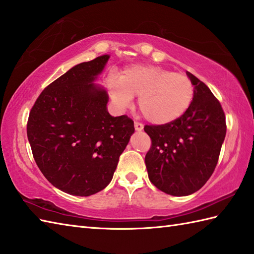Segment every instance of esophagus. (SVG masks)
<instances>
[{
  "mask_svg": "<svg viewBox=\"0 0 254 254\" xmlns=\"http://www.w3.org/2000/svg\"><path fill=\"white\" fill-rule=\"evenodd\" d=\"M134 127H135L136 131H142L143 127H144V126L141 122H135V123H134Z\"/></svg>",
  "mask_w": 254,
  "mask_h": 254,
  "instance_id": "1",
  "label": "esophagus"
}]
</instances>
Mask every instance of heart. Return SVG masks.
I'll list each match as a JSON object with an SVG mask.
<instances>
[{
    "label": "heart",
    "instance_id": "heart-1",
    "mask_svg": "<svg viewBox=\"0 0 254 254\" xmlns=\"http://www.w3.org/2000/svg\"><path fill=\"white\" fill-rule=\"evenodd\" d=\"M108 87L113 100L127 107L134 96L143 117L154 124H167L181 118L190 108L194 86L190 77L156 65H132L119 79L110 77Z\"/></svg>",
    "mask_w": 254,
    "mask_h": 254
}]
</instances>
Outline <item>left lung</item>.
Returning a JSON list of instances; mask_svg holds the SVG:
<instances>
[{
	"mask_svg": "<svg viewBox=\"0 0 254 254\" xmlns=\"http://www.w3.org/2000/svg\"><path fill=\"white\" fill-rule=\"evenodd\" d=\"M194 85L190 108L176 121L145 126L152 139L145 156L148 178L167 194L185 196L199 190L213 175L226 136L222 105L202 80L188 72Z\"/></svg>",
	"mask_w": 254,
	"mask_h": 254,
	"instance_id": "1",
	"label": "left lung"
}]
</instances>
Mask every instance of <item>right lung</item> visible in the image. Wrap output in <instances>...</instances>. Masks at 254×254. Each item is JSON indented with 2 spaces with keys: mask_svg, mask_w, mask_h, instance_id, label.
<instances>
[{
  "mask_svg": "<svg viewBox=\"0 0 254 254\" xmlns=\"http://www.w3.org/2000/svg\"><path fill=\"white\" fill-rule=\"evenodd\" d=\"M109 56L77 64L41 91L29 112L27 136L47 180L88 196L109 185L134 133L127 116L111 117L108 95L93 83Z\"/></svg>",
  "mask_w": 254,
  "mask_h": 254,
  "instance_id": "1",
  "label": "right lung"
}]
</instances>
